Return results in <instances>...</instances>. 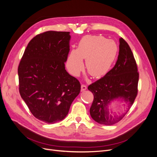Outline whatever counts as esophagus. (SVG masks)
<instances>
[{
    "label": "esophagus",
    "instance_id": "esophagus-1",
    "mask_svg": "<svg viewBox=\"0 0 157 157\" xmlns=\"http://www.w3.org/2000/svg\"><path fill=\"white\" fill-rule=\"evenodd\" d=\"M86 88H87L86 86H85V85H84V84H82V85H81V91H82V92L85 91V90H86Z\"/></svg>",
    "mask_w": 157,
    "mask_h": 157
}]
</instances>
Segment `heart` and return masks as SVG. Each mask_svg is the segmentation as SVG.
Returning a JSON list of instances; mask_svg holds the SVG:
<instances>
[{
	"label": "heart",
	"mask_w": 157,
	"mask_h": 157,
	"mask_svg": "<svg viewBox=\"0 0 157 157\" xmlns=\"http://www.w3.org/2000/svg\"><path fill=\"white\" fill-rule=\"evenodd\" d=\"M118 48L116 42L102 36H86L79 42L77 50H71L66 66L69 73L77 77L86 68L93 77L105 76L111 69L117 58Z\"/></svg>",
	"instance_id": "b5f03b06"
}]
</instances>
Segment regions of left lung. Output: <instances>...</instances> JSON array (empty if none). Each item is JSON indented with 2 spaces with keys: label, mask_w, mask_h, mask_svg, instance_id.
I'll use <instances>...</instances> for the list:
<instances>
[{
  "label": "left lung",
  "mask_w": 157,
  "mask_h": 157,
  "mask_svg": "<svg viewBox=\"0 0 157 157\" xmlns=\"http://www.w3.org/2000/svg\"><path fill=\"white\" fill-rule=\"evenodd\" d=\"M119 43L118 59L114 67L88 87L94 96L90 109V115L100 124L110 126L122 120L133 105L137 94L139 73L134 55L122 38L119 39ZM123 102L127 103L124 112L118 116L113 113L112 109L109 111L108 107L113 103ZM123 105L125 106L124 104Z\"/></svg>",
  "instance_id": "left-lung-1"
}]
</instances>
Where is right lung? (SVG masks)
<instances>
[{
  "mask_svg": "<svg viewBox=\"0 0 157 157\" xmlns=\"http://www.w3.org/2000/svg\"><path fill=\"white\" fill-rule=\"evenodd\" d=\"M69 32L46 31L29 42L18 67L20 93L35 117L54 124L67 115L80 92L78 80L65 70Z\"/></svg>",
  "mask_w": 157,
  "mask_h": 157,
  "instance_id": "right-lung-1",
  "label": "right lung"
}]
</instances>
